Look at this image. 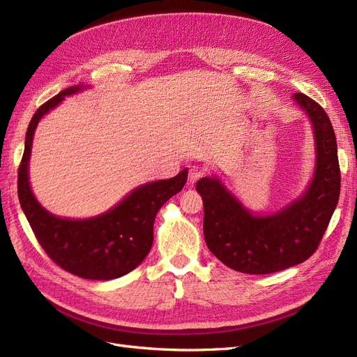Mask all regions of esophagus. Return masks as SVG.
<instances>
[{"instance_id": "esophagus-1", "label": "esophagus", "mask_w": 357, "mask_h": 357, "mask_svg": "<svg viewBox=\"0 0 357 357\" xmlns=\"http://www.w3.org/2000/svg\"><path fill=\"white\" fill-rule=\"evenodd\" d=\"M204 174H205V171H204L202 168H199V167H192V168L189 169V178H188L189 185H193V183H197L201 177H204Z\"/></svg>"}]
</instances>
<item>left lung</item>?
Returning a JSON list of instances; mask_svg holds the SVG:
<instances>
[{
  "label": "left lung",
  "mask_w": 357,
  "mask_h": 357,
  "mask_svg": "<svg viewBox=\"0 0 357 357\" xmlns=\"http://www.w3.org/2000/svg\"><path fill=\"white\" fill-rule=\"evenodd\" d=\"M314 128L316 171L307 192L271 215H253L219 178L204 177L197 190L204 202V238L226 266L245 274H271L295 266L317 250L338 204L341 172L337 138L326 112L296 92Z\"/></svg>",
  "instance_id": "obj_1"
}]
</instances>
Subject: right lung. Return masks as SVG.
<instances>
[{"mask_svg": "<svg viewBox=\"0 0 357 357\" xmlns=\"http://www.w3.org/2000/svg\"><path fill=\"white\" fill-rule=\"evenodd\" d=\"M83 86H71L38 107L32 116L25 150L17 172V195L37 241L46 255L62 269L88 280H113L132 271L153 244L156 213L188 180V168L176 177L147 183L132 190L114 208L84 220L61 219L41 207L28 181V160L32 137L40 119L67 95Z\"/></svg>", "mask_w": 357, "mask_h": 357, "instance_id": "1", "label": "right lung"}]
</instances>
